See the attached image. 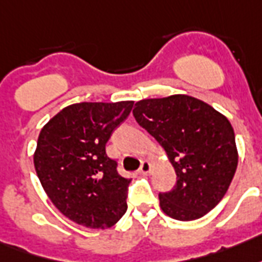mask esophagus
<instances>
[{"label":"esophagus","instance_id":"34e87169","mask_svg":"<svg viewBox=\"0 0 262 262\" xmlns=\"http://www.w3.org/2000/svg\"><path fill=\"white\" fill-rule=\"evenodd\" d=\"M150 170H152V165H150L149 160H142L141 167H139V173L141 174H148Z\"/></svg>","mask_w":262,"mask_h":262}]
</instances>
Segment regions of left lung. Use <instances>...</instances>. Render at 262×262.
Returning <instances> with one entry per match:
<instances>
[{"instance_id":"8db88e82","label":"left lung","mask_w":262,"mask_h":262,"mask_svg":"<svg viewBox=\"0 0 262 262\" xmlns=\"http://www.w3.org/2000/svg\"><path fill=\"white\" fill-rule=\"evenodd\" d=\"M133 114L163 148L177 176L174 188L159 194L162 211L177 221H194L216 207L238 162L228 118L188 95L139 100Z\"/></svg>"}]
</instances>
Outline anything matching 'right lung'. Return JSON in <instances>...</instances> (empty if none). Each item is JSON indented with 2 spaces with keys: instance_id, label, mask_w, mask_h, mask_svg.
<instances>
[{
  "instance_id": "obj_1",
  "label": "right lung",
  "mask_w": 262,
  "mask_h": 262,
  "mask_svg": "<svg viewBox=\"0 0 262 262\" xmlns=\"http://www.w3.org/2000/svg\"><path fill=\"white\" fill-rule=\"evenodd\" d=\"M133 106V100L75 103L57 113L40 131L34 169L50 201L72 222L107 229L127 211L131 179L118 174L106 144Z\"/></svg>"
}]
</instances>
